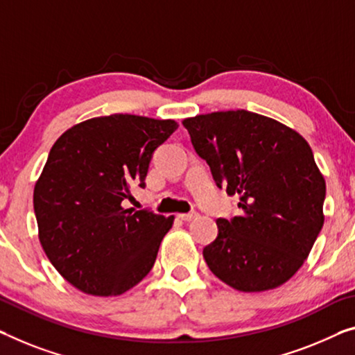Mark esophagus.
Segmentation results:
<instances>
[{"mask_svg":"<svg viewBox=\"0 0 355 355\" xmlns=\"http://www.w3.org/2000/svg\"><path fill=\"white\" fill-rule=\"evenodd\" d=\"M198 216H199L198 211H191V214H180L178 218L183 221H193L194 218H198Z\"/></svg>","mask_w":355,"mask_h":355,"instance_id":"esophagus-1","label":"esophagus"}]
</instances>
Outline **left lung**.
I'll return each mask as SVG.
<instances>
[{
	"label": "left lung",
	"mask_w": 355,
	"mask_h": 355,
	"mask_svg": "<svg viewBox=\"0 0 355 355\" xmlns=\"http://www.w3.org/2000/svg\"><path fill=\"white\" fill-rule=\"evenodd\" d=\"M218 187L241 198L242 215L216 220L204 248L210 271L239 292H266L303 266L324 226L325 178L292 127L247 110L183 119Z\"/></svg>",
	"instance_id": "obj_1"
}]
</instances>
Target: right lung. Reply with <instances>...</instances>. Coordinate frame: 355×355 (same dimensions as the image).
<instances>
[{
    "instance_id": "add662e5",
    "label": "right lung",
    "mask_w": 355,
    "mask_h": 355,
    "mask_svg": "<svg viewBox=\"0 0 355 355\" xmlns=\"http://www.w3.org/2000/svg\"><path fill=\"white\" fill-rule=\"evenodd\" d=\"M178 124L135 114L75 124L52 145L35 183L42 250L81 292L116 296L151 271L173 216L124 209L132 184L145 187L151 155Z\"/></svg>"
}]
</instances>
